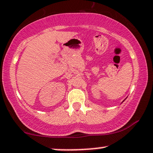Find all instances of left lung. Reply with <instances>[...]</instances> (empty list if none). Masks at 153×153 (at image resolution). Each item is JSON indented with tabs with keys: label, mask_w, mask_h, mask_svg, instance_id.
Wrapping results in <instances>:
<instances>
[{
	"label": "left lung",
	"mask_w": 153,
	"mask_h": 153,
	"mask_svg": "<svg viewBox=\"0 0 153 153\" xmlns=\"http://www.w3.org/2000/svg\"><path fill=\"white\" fill-rule=\"evenodd\" d=\"M123 101H124V100H123Z\"/></svg>",
	"instance_id": "left-lung-1"
}]
</instances>
